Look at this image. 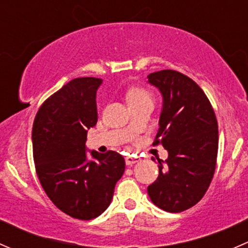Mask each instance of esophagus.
I'll return each mask as SVG.
<instances>
[{"label": "esophagus", "instance_id": "34e87169", "mask_svg": "<svg viewBox=\"0 0 248 248\" xmlns=\"http://www.w3.org/2000/svg\"><path fill=\"white\" fill-rule=\"evenodd\" d=\"M139 161H140V158L137 156H127L126 158H124V162H126L127 166H133V164L138 163Z\"/></svg>", "mask_w": 248, "mask_h": 248}]
</instances>
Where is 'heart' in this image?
Instances as JSON below:
<instances>
[{
	"mask_svg": "<svg viewBox=\"0 0 248 248\" xmlns=\"http://www.w3.org/2000/svg\"><path fill=\"white\" fill-rule=\"evenodd\" d=\"M142 98H150V96L146 91H144L141 89H133L127 93V101L128 102L138 101V99Z\"/></svg>",
	"mask_w": 248,
	"mask_h": 248,
	"instance_id": "heart-1",
	"label": "heart"
}]
</instances>
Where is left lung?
<instances>
[{"instance_id": "1", "label": "left lung", "mask_w": 248, "mask_h": 248, "mask_svg": "<svg viewBox=\"0 0 248 248\" xmlns=\"http://www.w3.org/2000/svg\"><path fill=\"white\" fill-rule=\"evenodd\" d=\"M147 82L162 96L155 144L168 151V158L158 161V177L147 194L159 209L181 212L201 201L214 176L217 120L206 94L185 74L164 69L149 74Z\"/></svg>"}]
</instances>
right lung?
<instances>
[{"label": "right lung", "mask_w": 248, "mask_h": 248, "mask_svg": "<svg viewBox=\"0 0 248 248\" xmlns=\"http://www.w3.org/2000/svg\"><path fill=\"white\" fill-rule=\"evenodd\" d=\"M102 82L98 78L71 80L44 102L32 128L42 187L61 211L85 221L106 211L126 166L117 152L86 147L87 131L98 119L96 97Z\"/></svg>", "instance_id": "obj_1"}]
</instances>
